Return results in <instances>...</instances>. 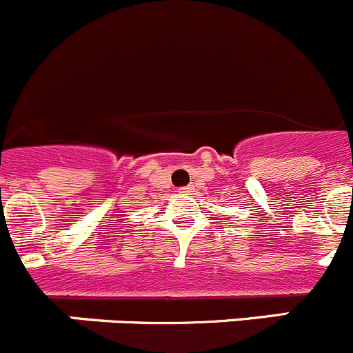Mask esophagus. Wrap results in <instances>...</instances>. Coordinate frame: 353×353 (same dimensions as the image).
Segmentation results:
<instances>
[{
	"label": "esophagus",
	"mask_w": 353,
	"mask_h": 353,
	"mask_svg": "<svg viewBox=\"0 0 353 353\" xmlns=\"http://www.w3.org/2000/svg\"><path fill=\"white\" fill-rule=\"evenodd\" d=\"M192 189L191 187H182V189H179V192H182V194H185V192H191Z\"/></svg>",
	"instance_id": "obj_1"
}]
</instances>
